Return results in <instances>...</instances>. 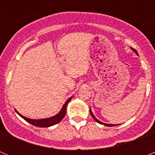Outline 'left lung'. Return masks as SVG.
Wrapping results in <instances>:
<instances>
[{
    "instance_id": "obj_1",
    "label": "left lung",
    "mask_w": 155,
    "mask_h": 155,
    "mask_svg": "<svg viewBox=\"0 0 155 155\" xmlns=\"http://www.w3.org/2000/svg\"><path fill=\"white\" fill-rule=\"evenodd\" d=\"M131 49H132L133 50H134V51L136 52V53H137V50H134V49H133V48H131ZM90 113H91V116H92L93 118H94V120H95V121H96L97 123H98V124H103V125L106 126V127H113V126H116V125H114V124H103V123H102V122H100L99 120H97L96 118H95V117H94V115H93V113H91V109H90Z\"/></svg>"
}]
</instances>
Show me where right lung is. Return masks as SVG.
I'll return each instance as SVG.
<instances>
[{"label":"right lung","mask_w":155,"mask_h":155,"mask_svg":"<svg viewBox=\"0 0 155 155\" xmlns=\"http://www.w3.org/2000/svg\"><path fill=\"white\" fill-rule=\"evenodd\" d=\"M72 98H70L69 99H68V101L65 102V104L63 106L62 109L61 110V112L57 114L56 116H53V117H50V118H47V119H42V120H31V119H28L26 118V117H25V116H21V114H19L17 112L19 116H21V118L24 119L25 121H27L28 123L31 124V125L35 126V127H51V126L55 125V124H58L59 122H61V120H63L64 116H65L66 114V109H67V105H68V102H70Z\"/></svg>","instance_id":"obj_1"}]
</instances>
